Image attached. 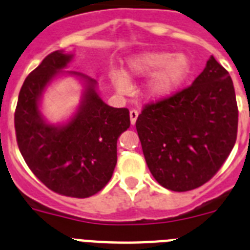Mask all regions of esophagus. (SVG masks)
I'll return each mask as SVG.
<instances>
[{
	"mask_svg": "<svg viewBox=\"0 0 250 250\" xmlns=\"http://www.w3.org/2000/svg\"><path fill=\"white\" fill-rule=\"evenodd\" d=\"M138 114H139V112L137 111V109H132V111L129 112L130 123H132V125H136V121H137V118H138Z\"/></svg>",
	"mask_w": 250,
	"mask_h": 250,
	"instance_id": "obj_1",
	"label": "esophagus"
}]
</instances>
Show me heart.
<instances>
[{
	"label": "heart",
	"instance_id": "obj_1",
	"mask_svg": "<svg viewBox=\"0 0 250 250\" xmlns=\"http://www.w3.org/2000/svg\"><path fill=\"white\" fill-rule=\"evenodd\" d=\"M190 73L189 58L183 53L152 51L137 55L128 61L125 76L113 78L114 86L121 92L128 91V81L150 76L146 93L150 98H164L172 94Z\"/></svg>",
	"mask_w": 250,
	"mask_h": 250
}]
</instances>
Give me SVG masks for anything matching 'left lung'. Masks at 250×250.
<instances>
[{"instance_id":"1","label":"left lung","mask_w":250,"mask_h":250,"mask_svg":"<svg viewBox=\"0 0 250 250\" xmlns=\"http://www.w3.org/2000/svg\"><path fill=\"white\" fill-rule=\"evenodd\" d=\"M136 128L148 168L162 187L187 192L203 186L237 139L238 105L228 71L212 56L189 87L146 104Z\"/></svg>"}]
</instances>
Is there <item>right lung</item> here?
<instances>
[{
	"label": "right lung",
	"mask_w": 250,
	"mask_h": 250,
	"mask_svg": "<svg viewBox=\"0 0 250 250\" xmlns=\"http://www.w3.org/2000/svg\"><path fill=\"white\" fill-rule=\"evenodd\" d=\"M72 57L55 51L27 76L16 107L15 129L24 162L47 188L66 197L87 198L112 178L117 139L130 120L127 108H113L101 100L93 78L67 72L86 83L78 111L63 125L44 121L38 107L42 92Z\"/></svg>",
	"instance_id": "right-lung-1"
}]
</instances>
